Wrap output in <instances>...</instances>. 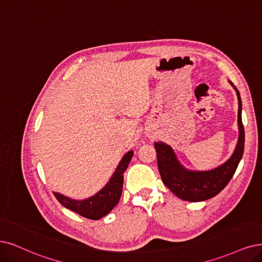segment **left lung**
Returning a JSON list of instances; mask_svg holds the SVG:
<instances>
[{
	"mask_svg": "<svg viewBox=\"0 0 262 262\" xmlns=\"http://www.w3.org/2000/svg\"><path fill=\"white\" fill-rule=\"evenodd\" d=\"M231 83V82H230ZM234 87L238 98V129L239 136L232 157L221 166L207 171H191L183 168L176 159L172 149L163 142H156L158 167L162 181L175 195L183 201L201 202L216 196L233 177L243 157L245 132L242 123V101L239 93Z\"/></svg>",
	"mask_w": 262,
	"mask_h": 262,
	"instance_id": "left-lung-1",
	"label": "left lung"
}]
</instances>
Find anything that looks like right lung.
<instances>
[{
  "label": "right lung",
  "instance_id": "1",
  "mask_svg": "<svg viewBox=\"0 0 262 262\" xmlns=\"http://www.w3.org/2000/svg\"><path fill=\"white\" fill-rule=\"evenodd\" d=\"M133 154V151H128L125 154L109 182L96 195L84 201H75L59 193H54L56 199L66 208L71 209L85 218L98 220L108 215L120 201L123 191V173L127 168Z\"/></svg>",
  "mask_w": 262,
  "mask_h": 262
}]
</instances>
